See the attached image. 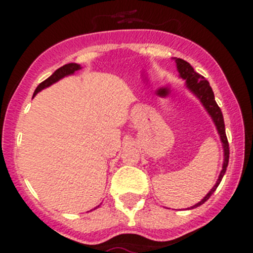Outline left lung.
<instances>
[{
    "mask_svg": "<svg viewBox=\"0 0 253 253\" xmlns=\"http://www.w3.org/2000/svg\"><path fill=\"white\" fill-rule=\"evenodd\" d=\"M176 64H177L178 73H180L181 77L184 78V80H186L187 87L198 96L199 99H200V101H202L203 105L205 106V109L208 110V113H209L210 116L213 118L214 123H215L216 125V129H218L219 135H220V139H222L223 142V148H224V163H223V169L220 171V175H219L216 184L214 185L213 189L210 190L209 194L203 199L202 202L198 203V204L194 205V207L191 208V209H194V208L200 207L202 204H204L208 199L211 196V194L215 191L216 187L219 186V184H220V181H222L223 176H224L225 171H227L228 161H229V143H228L227 135H225L224 119H223L222 110H220V107L218 106L215 99H214V92L213 90H211V87H210L209 82H208L202 75H199L198 72H195L193 67L190 66V63H187L186 60L178 58V59H176Z\"/></svg>",
    "mask_w": 253,
    "mask_h": 253,
    "instance_id": "obj_1",
    "label": "left lung"
}]
</instances>
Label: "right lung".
<instances>
[{
  "instance_id": "add662e5",
  "label": "right lung",
  "mask_w": 253,
  "mask_h": 253,
  "mask_svg": "<svg viewBox=\"0 0 253 253\" xmlns=\"http://www.w3.org/2000/svg\"><path fill=\"white\" fill-rule=\"evenodd\" d=\"M80 68H81V66H80V64H76V63H69V64H66V66H63V67H60V68H58L57 71H55V72L50 76V77H48L45 81H43L42 84H39V86H38L37 90H35L34 96L37 95L40 90H43V88H45V87L50 86L51 84L57 82L58 80L63 78L64 76L72 75V73H75L76 71H78Z\"/></svg>"
}]
</instances>
